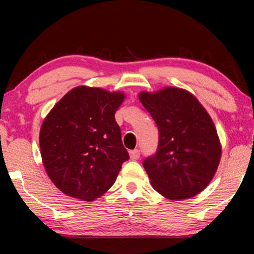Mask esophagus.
<instances>
[{
    "mask_svg": "<svg viewBox=\"0 0 254 254\" xmlns=\"http://www.w3.org/2000/svg\"><path fill=\"white\" fill-rule=\"evenodd\" d=\"M130 158L131 160H137V159L140 158V150H132V151H130Z\"/></svg>",
    "mask_w": 254,
    "mask_h": 254,
    "instance_id": "1",
    "label": "esophagus"
}]
</instances>
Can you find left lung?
Instances as JSON below:
<instances>
[{
	"mask_svg": "<svg viewBox=\"0 0 254 254\" xmlns=\"http://www.w3.org/2000/svg\"><path fill=\"white\" fill-rule=\"evenodd\" d=\"M139 100L159 131L157 152L143 167L154 190L168 199H186L207 187L221 160L216 128L197 98L166 87L140 93Z\"/></svg>",
	"mask_w": 254,
	"mask_h": 254,
	"instance_id": "1",
	"label": "left lung"
}]
</instances>
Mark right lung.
I'll use <instances>...</instances> for the list:
<instances>
[{"instance_id": "right-lung-1", "label": "right lung", "mask_w": 254, "mask_h": 254, "mask_svg": "<svg viewBox=\"0 0 254 254\" xmlns=\"http://www.w3.org/2000/svg\"><path fill=\"white\" fill-rule=\"evenodd\" d=\"M124 94L78 86L47 115L39 142L45 169L56 187L92 201L113 186L128 159L114 114Z\"/></svg>"}]
</instances>
